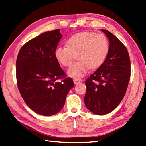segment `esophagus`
Listing matches in <instances>:
<instances>
[{
    "mask_svg": "<svg viewBox=\"0 0 146 146\" xmlns=\"http://www.w3.org/2000/svg\"><path fill=\"white\" fill-rule=\"evenodd\" d=\"M82 80L81 79H79V78H74L73 79V82H74V83H75V85L78 84L79 83L82 82Z\"/></svg>",
    "mask_w": 146,
    "mask_h": 146,
    "instance_id": "esophagus-1",
    "label": "esophagus"
}]
</instances>
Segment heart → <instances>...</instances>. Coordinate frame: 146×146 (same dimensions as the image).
Segmentation results:
<instances>
[{"mask_svg": "<svg viewBox=\"0 0 146 146\" xmlns=\"http://www.w3.org/2000/svg\"><path fill=\"white\" fill-rule=\"evenodd\" d=\"M109 51V42L103 34L85 31L70 37L66 46L58 47L54 56L61 65L69 67L76 58H78L68 70V75L73 78L84 76L89 68L95 69L103 64Z\"/></svg>", "mask_w": 146, "mask_h": 146, "instance_id": "obj_1", "label": "heart"}]
</instances>
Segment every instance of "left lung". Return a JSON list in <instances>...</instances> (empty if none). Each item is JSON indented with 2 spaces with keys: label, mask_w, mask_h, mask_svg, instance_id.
I'll use <instances>...</instances> for the list:
<instances>
[{
  "label": "left lung",
  "mask_w": 146,
  "mask_h": 146,
  "mask_svg": "<svg viewBox=\"0 0 146 146\" xmlns=\"http://www.w3.org/2000/svg\"><path fill=\"white\" fill-rule=\"evenodd\" d=\"M109 51L105 61L85 82L86 108L95 114L110 113L124 97L131 77V60L123 43L107 30Z\"/></svg>",
  "instance_id": "obj_1"
}]
</instances>
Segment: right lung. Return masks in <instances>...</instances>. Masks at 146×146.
Masks as SVG:
<instances>
[{
    "label": "right lung",
    "instance_id": "right-lung-1",
    "mask_svg": "<svg viewBox=\"0 0 146 146\" xmlns=\"http://www.w3.org/2000/svg\"><path fill=\"white\" fill-rule=\"evenodd\" d=\"M61 37L60 29L43 33L24 44L17 55L19 91L27 106L41 115L59 112L68 93L75 85L54 56Z\"/></svg>",
    "mask_w": 146,
    "mask_h": 146
}]
</instances>
